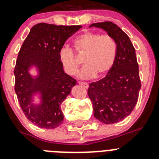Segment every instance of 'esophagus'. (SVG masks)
Here are the masks:
<instances>
[{"label":"esophagus","instance_id":"34e87169","mask_svg":"<svg viewBox=\"0 0 159 159\" xmlns=\"http://www.w3.org/2000/svg\"><path fill=\"white\" fill-rule=\"evenodd\" d=\"M79 84H80V85H82L83 87H85V88H87V87H89V86H88V84H87V83L82 82V81H80V82H79Z\"/></svg>","mask_w":159,"mask_h":159}]
</instances>
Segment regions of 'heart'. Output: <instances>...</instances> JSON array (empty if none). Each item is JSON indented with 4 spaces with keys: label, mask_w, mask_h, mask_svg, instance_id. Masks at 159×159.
Listing matches in <instances>:
<instances>
[{
    "label": "heart",
    "mask_w": 159,
    "mask_h": 159,
    "mask_svg": "<svg viewBox=\"0 0 159 159\" xmlns=\"http://www.w3.org/2000/svg\"><path fill=\"white\" fill-rule=\"evenodd\" d=\"M74 49L78 56L84 57L85 66L80 72L84 79L101 77L111 69L115 62L117 48L110 34L94 31L84 32L74 41ZM59 58L64 70L70 75H75L81 62L72 48L64 46L59 51Z\"/></svg>",
    "instance_id": "1"
}]
</instances>
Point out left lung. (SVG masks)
<instances>
[{
  "label": "left lung",
  "instance_id": "obj_1",
  "mask_svg": "<svg viewBox=\"0 0 159 159\" xmlns=\"http://www.w3.org/2000/svg\"><path fill=\"white\" fill-rule=\"evenodd\" d=\"M90 27L104 29L116 42L113 67L104 78L90 84L87 94L96 119L105 124L116 123L132 113L139 98L141 81L136 50L129 36L115 23L105 21Z\"/></svg>",
  "mask_w": 159,
  "mask_h": 159
}]
</instances>
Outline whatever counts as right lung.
Instances as JSON below:
<instances>
[{"label":"right lung","instance_id":"right-lung-1","mask_svg":"<svg viewBox=\"0 0 159 159\" xmlns=\"http://www.w3.org/2000/svg\"><path fill=\"white\" fill-rule=\"evenodd\" d=\"M81 27L38 23L31 27L20 48L14 68L15 91L23 113L38 127L55 129L63 122L61 106L76 80L64 72L59 51ZM31 64L39 68L40 75L36 79L27 72ZM37 90L43 94V103L34 107L31 96Z\"/></svg>","mask_w":159,"mask_h":159}]
</instances>
